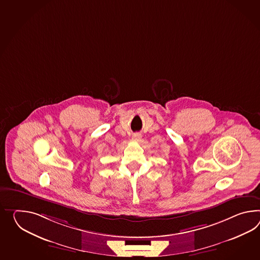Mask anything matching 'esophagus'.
Returning a JSON list of instances; mask_svg holds the SVG:
<instances>
[{"label":"esophagus","mask_w":260,"mask_h":260,"mask_svg":"<svg viewBox=\"0 0 260 260\" xmlns=\"http://www.w3.org/2000/svg\"><path fill=\"white\" fill-rule=\"evenodd\" d=\"M141 138H142V135H141L140 133H134V134H133V140H135V141H140Z\"/></svg>","instance_id":"1"}]
</instances>
